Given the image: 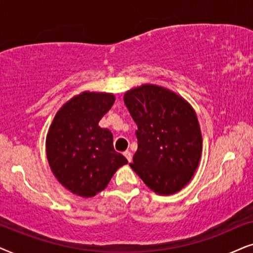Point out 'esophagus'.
Returning <instances> with one entry per match:
<instances>
[{
	"instance_id": "1",
	"label": "esophagus",
	"mask_w": 253,
	"mask_h": 253,
	"mask_svg": "<svg viewBox=\"0 0 253 253\" xmlns=\"http://www.w3.org/2000/svg\"><path fill=\"white\" fill-rule=\"evenodd\" d=\"M124 155H125V157L127 158V161L132 162V153H130V151L126 150V151H125V153H124Z\"/></svg>"
}]
</instances>
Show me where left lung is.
Returning <instances> with one entry per match:
<instances>
[{
  "label": "left lung",
  "mask_w": 253,
  "mask_h": 253,
  "mask_svg": "<svg viewBox=\"0 0 253 253\" xmlns=\"http://www.w3.org/2000/svg\"><path fill=\"white\" fill-rule=\"evenodd\" d=\"M137 125V150L129 166L158 194L180 191L199 166L203 137L190 104L162 86L144 84L125 93Z\"/></svg>",
  "instance_id": "8db88e82"
}]
</instances>
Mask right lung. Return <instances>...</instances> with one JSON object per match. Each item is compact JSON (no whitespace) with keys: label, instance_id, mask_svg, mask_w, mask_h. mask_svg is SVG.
I'll list each match as a JSON object with an SVG mask.
<instances>
[{"label":"right lung","instance_id":"right-lung-1","mask_svg":"<svg viewBox=\"0 0 253 253\" xmlns=\"http://www.w3.org/2000/svg\"><path fill=\"white\" fill-rule=\"evenodd\" d=\"M113 103L111 93L82 92L60 109L50 125L47 160L56 179L74 194L93 197L128 163L114 150L112 133L98 126Z\"/></svg>","mask_w":253,"mask_h":253}]
</instances>
